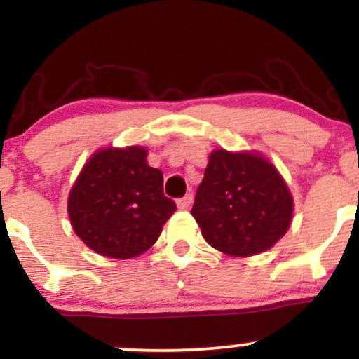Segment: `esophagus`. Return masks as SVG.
I'll return each instance as SVG.
<instances>
[{
  "label": "esophagus",
  "instance_id": "1",
  "mask_svg": "<svg viewBox=\"0 0 359 359\" xmlns=\"http://www.w3.org/2000/svg\"><path fill=\"white\" fill-rule=\"evenodd\" d=\"M192 199H194L192 192L185 194L182 199L177 201V205H179V209H189V208H191V204H192Z\"/></svg>",
  "mask_w": 359,
  "mask_h": 359
}]
</instances>
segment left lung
<instances>
[{"label": "left lung", "instance_id": "8db88e82", "mask_svg": "<svg viewBox=\"0 0 359 359\" xmlns=\"http://www.w3.org/2000/svg\"><path fill=\"white\" fill-rule=\"evenodd\" d=\"M292 211L287 184L269 160L216 150L191 214L212 248L250 257L271 248L287 233Z\"/></svg>", "mask_w": 359, "mask_h": 359}]
</instances>
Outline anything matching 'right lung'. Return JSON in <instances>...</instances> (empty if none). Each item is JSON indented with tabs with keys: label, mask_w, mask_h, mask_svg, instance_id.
Instances as JSON below:
<instances>
[{
	"label": "right lung",
	"mask_w": 359,
	"mask_h": 359,
	"mask_svg": "<svg viewBox=\"0 0 359 359\" xmlns=\"http://www.w3.org/2000/svg\"><path fill=\"white\" fill-rule=\"evenodd\" d=\"M177 205L163 194V174L147 150L106 148L89 158L69 196L72 228L102 257L133 258L158 240Z\"/></svg>",
	"instance_id": "add662e5"
}]
</instances>
